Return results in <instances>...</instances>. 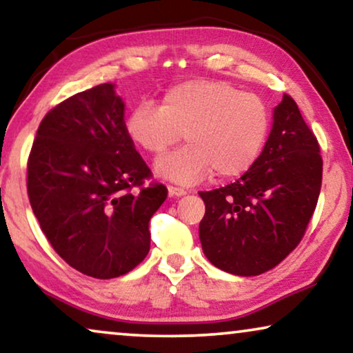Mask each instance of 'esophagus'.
Segmentation results:
<instances>
[{
	"label": "esophagus",
	"mask_w": 353,
	"mask_h": 353,
	"mask_svg": "<svg viewBox=\"0 0 353 353\" xmlns=\"http://www.w3.org/2000/svg\"><path fill=\"white\" fill-rule=\"evenodd\" d=\"M168 194L170 196H185L186 194V190H183L180 186H173V185H168Z\"/></svg>",
	"instance_id": "esophagus-1"
}]
</instances>
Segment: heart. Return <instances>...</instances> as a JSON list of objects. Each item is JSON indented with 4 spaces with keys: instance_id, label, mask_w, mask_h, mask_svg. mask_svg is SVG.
I'll return each mask as SVG.
<instances>
[{
    "instance_id": "obj_1",
    "label": "heart",
    "mask_w": 353,
    "mask_h": 353,
    "mask_svg": "<svg viewBox=\"0 0 353 353\" xmlns=\"http://www.w3.org/2000/svg\"><path fill=\"white\" fill-rule=\"evenodd\" d=\"M127 134L139 149L159 157L157 172L180 183H196L214 170L219 178L243 175L267 143L272 115L259 94L228 81L188 80L170 86L162 104L143 101L130 112Z\"/></svg>"
}]
</instances>
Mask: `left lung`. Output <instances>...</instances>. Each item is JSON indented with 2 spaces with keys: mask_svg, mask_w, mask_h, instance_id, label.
I'll return each instance as SVG.
<instances>
[{
  "mask_svg": "<svg viewBox=\"0 0 353 353\" xmlns=\"http://www.w3.org/2000/svg\"><path fill=\"white\" fill-rule=\"evenodd\" d=\"M273 120L262 154L239 180L199 192L202 250L239 276L268 272L297 248L321 190L320 144L291 96L283 94Z\"/></svg>",
  "mask_w": 353,
  "mask_h": 353,
  "instance_id": "8db88e82",
  "label": "left lung"
}]
</instances>
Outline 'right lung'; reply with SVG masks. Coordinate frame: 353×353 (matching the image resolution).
Instances as JSON below:
<instances>
[{
	"label": "right lung",
	"instance_id": "add662e5",
	"mask_svg": "<svg viewBox=\"0 0 353 353\" xmlns=\"http://www.w3.org/2000/svg\"><path fill=\"white\" fill-rule=\"evenodd\" d=\"M114 85L77 93L43 117L27 161L32 210L52 249L77 272L110 279L151 245L149 220L167 199L125 127Z\"/></svg>",
	"mask_w": 353,
	"mask_h": 353
}]
</instances>
